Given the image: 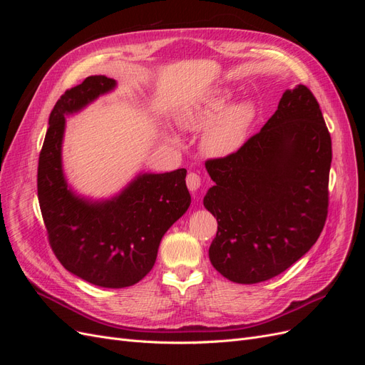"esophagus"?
<instances>
[{"label":"esophagus","instance_id":"obj_1","mask_svg":"<svg viewBox=\"0 0 365 365\" xmlns=\"http://www.w3.org/2000/svg\"><path fill=\"white\" fill-rule=\"evenodd\" d=\"M185 182H187V187H189L190 192H196L201 187V176L195 172H190L189 175H187Z\"/></svg>","mask_w":365,"mask_h":365}]
</instances>
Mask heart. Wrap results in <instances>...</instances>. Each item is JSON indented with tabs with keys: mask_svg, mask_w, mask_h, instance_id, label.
Masks as SVG:
<instances>
[{
	"mask_svg": "<svg viewBox=\"0 0 365 365\" xmlns=\"http://www.w3.org/2000/svg\"><path fill=\"white\" fill-rule=\"evenodd\" d=\"M233 93L216 90L189 106L181 114V126L187 130H205L202 149L213 158L233 155L247 140L250 128L256 117V108L251 102L230 105Z\"/></svg>",
	"mask_w": 365,
	"mask_h": 365,
	"instance_id": "obj_1",
	"label": "heart"
}]
</instances>
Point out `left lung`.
Listing matches in <instances>:
<instances>
[{
  "label": "left lung",
  "instance_id": "1",
  "mask_svg": "<svg viewBox=\"0 0 365 365\" xmlns=\"http://www.w3.org/2000/svg\"><path fill=\"white\" fill-rule=\"evenodd\" d=\"M332 141L307 86L286 90L277 111L233 155L208 160L204 207L217 220L210 262L252 284L282 274L312 248L327 217Z\"/></svg>",
  "mask_w": 365,
  "mask_h": 365
}]
</instances>
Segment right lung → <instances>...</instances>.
I'll return each instance as SVG.
<instances>
[{
  "instance_id": "right-lung-1",
  "label": "right lung",
  "mask_w": 365,
  "mask_h": 365,
  "mask_svg": "<svg viewBox=\"0 0 365 365\" xmlns=\"http://www.w3.org/2000/svg\"><path fill=\"white\" fill-rule=\"evenodd\" d=\"M115 86L106 76H90L65 91L50 114L38 164V200L53 252L71 274L111 289L145 277L165 231L192 201L185 169L138 173L120 193L97 201L77 195L67 182L62 168L65 117Z\"/></svg>"
}]
</instances>
